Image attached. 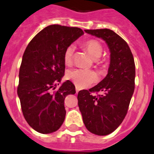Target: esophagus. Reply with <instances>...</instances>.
<instances>
[{"label":"esophagus","instance_id":"34e87169","mask_svg":"<svg viewBox=\"0 0 154 154\" xmlns=\"http://www.w3.org/2000/svg\"><path fill=\"white\" fill-rule=\"evenodd\" d=\"M75 90H76V93H78V92H79V90H80V89H79L78 88V87H76V89H75Z\"/></svg>","mask_w":154,"mask_h":154}]
</instances>
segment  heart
Masks as SVG:
<instances>
[{
    "mask_svg": "<svg viewBox=\"0 0 154 154\" xmlns=\"http://www.w3.org/2000/svg\"><path fill=\"white\" fill-rule=\"evenodd\" d=\"M84 49L90 54V55L96 60L97 62H100L99 57L103 53V46L97 40L90 39L83 45ZM74 45H70L66 48L64 52V61L67 66H70L73 63V57L74 53ZM67 78L71 81L79 88H86L97 81V76L93 71L84 69H74L68 70L66 74Z\"/></svg>",
    "mask_w": 154,
    "mask_h": 154,
    "instance_id": "1",
    "label": "heart"
}]
</instances>
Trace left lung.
<instances>
[{"label": "left lung", "mask_w": 154, "mask_h": 154, "mask_svg": "<svg viewBox=\"0 0 154 154\" xmlns=\"http://www.w3.org/2000/svg\"><path fill=\"white\" fill-rule=\"evenodd\" d=\"M84 31L106 42L110 51V64L101 82L89 90L79 92V109L89 131L107 135L122 124L128 112L134 90L135 64L128 45L114 31L109 29ZM97 91L103 93L91 94Z\"/></svg>", "instance_id": "1"}]
</instances>
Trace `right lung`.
I'll return each mask as SVG.
<instances>
[{"mask_svg":"<svg viewBox=\"0 0 154 154\" xmlns=\"http://www.w3.org/2000/svg\"><path fill=\"white\" fill-rule=\"evenodd\" d=\"M83 34L77 27L50 25L30 41L24 51L17 94L26 121L39 133L56 131L64 122V99L75 94V87L67 80L55 89L64 74V51Z\"/></svg>","mask_w":154,"mask_h":154,"instance_id":"obj_1","label":"right lung"}]
</instances>
